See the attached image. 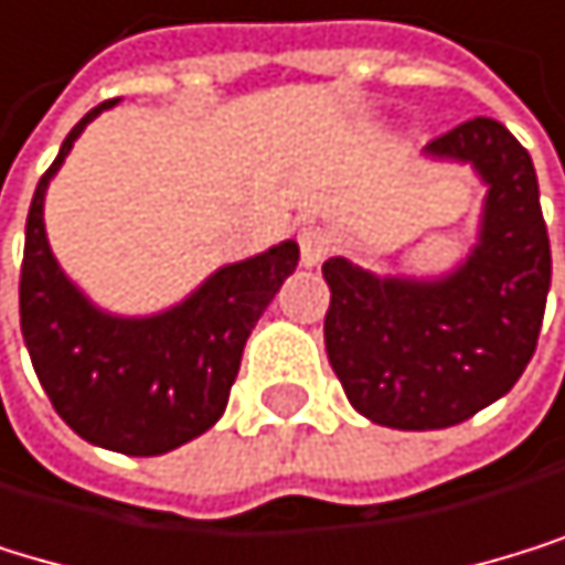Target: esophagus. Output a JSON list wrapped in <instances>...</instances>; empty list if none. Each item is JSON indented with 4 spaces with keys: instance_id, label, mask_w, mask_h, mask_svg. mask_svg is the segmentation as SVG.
<instances>
[{
    "instance_id": "obj_1",
    "label": "esophagus",
    "mask_w": 565,
    "mask_h": 565,
    "mask_svg": "<svg viewBox=\"0 0 565 565\" xmlns=\"http://www.w3.org/2000/svg\"><path fill=\"white\" fill-rule=\"evenodd\" d=\"M298 246H301V264H305V267H316V264H322V260L329 257L332 239H329L326 230L308 226V230L298 233Z\"/></svg>"
}]
</instances>
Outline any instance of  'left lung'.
<instances>
[{
  "label": "left lung",
  "mask_w": 565,
  "mask_h": 565,
  "mask_svg": "<svg viewBox=\"0 0 565 565\" xmlns=\"http://www.w3.org/2000/svg\"><path fill=\"white\" fill-rule=\"evenodd\" d=\"M428 153L470 160L491 184L480 246L443 280L322 264L326 353L350 405L387 428H449L508 394L535 353L553 254L529 150L498 119H467Z\"/></svg>",
  "instance_id": "left-lung-1"
}]
</instances>
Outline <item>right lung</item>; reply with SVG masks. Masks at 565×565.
<instances>
[{"mask_svg": "<svg viewBox=\"0 0 565 565\" xmlns=\"http://www.w3.org/2000/svg\"><path fill=\"white\" fill-rule=\"evenodd\" d=\"M116 106L102 102L67 132L43 171L20 267V329L54 412L82 439L126 456H157L202 436L226 412L243 347L298 267V243L215 270L184 305L153 319H113L61 274L43 233V191L78 132Z\"/></svg>", "mask_w": 565, "mask_h": 565, "instance_id": "obj_1", "label": "right lung"}]
</instances>
